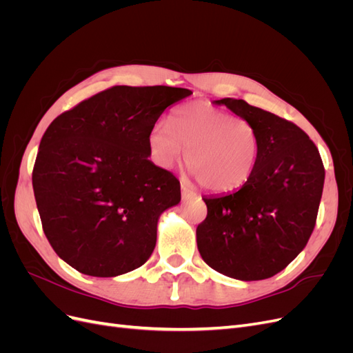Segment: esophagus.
I'll list each match as a JSON object with an SVG mask.
<instances>
[{
    "label": "esophagus",
    "mask_w": 353,
    "mask_h": 353,
    "mask_svg": "<svg viewBox=\"0 0 353 353\" xmlns=\"http://www.w3.org/2000/svg\"><path fill=\"white\" fill-rule=\"evenodd\" d=\"M181 194H183V199H188V197H193V196H196V193L194 191H191L184 183L181 184Z\"/></svg>",
    "instance_id": "34e87169"
}]
</instances>
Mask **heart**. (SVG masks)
<instances>
[{
  "instance_id": "1",
  "label": "heart",
  "mask_w": 353,
  "mask_h": 353,
  "mask_svg": "<svg viewBox=\"0 0 353 353\" xmlns=\"http://www.w3.org/2000/svg\"><path fill=\"white\" fill-rule=\"evenodd\" d=\"M154 162L172 168L184 156L191 175L212 191L244 185L259 162L261 135L250 121L209 103H191L176 109L169 126L157 122L148 134Z\"/></svg>"
}]
</instances>
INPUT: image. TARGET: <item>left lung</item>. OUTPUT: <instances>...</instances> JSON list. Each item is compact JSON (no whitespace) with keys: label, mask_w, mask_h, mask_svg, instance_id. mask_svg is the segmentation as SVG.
<instances>
[{"label":"left lung","mask_w":353,"mask_h":353,"mask_svg":"<svg viewBox=\"0 0 353 353\" xmlns=\"http://www.w3.org/2000/svg\"><path fill=\"white\" fill-rule=\"evenodd\" d=\"M261 135L259 162L239 191L203 199L197 248L210 268L243 281L271 279L303 250L315 228L325 169L316 145L293 122L222 99Z\"/></svg>","instance_id":"left-lung-1"}]
</instances>
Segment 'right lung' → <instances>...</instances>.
Returning a JSON list of instances; mask_svg holds the SVG:
<instances>
[{"label":"right lung","instance_id":"1","mask_svg":"<svg viewBox=\"0 0 353 353\" xmlns=\"http://www.w3.org/2000/svg\"><path fill=\"white\" fill-rule=\"evenodd\" d=\"M190 90L116 87L57 116L32 170L51 248L77 271L126 274L150 258L160 213L181 200L179 181L148 160V134Z\"/></svg>","mask_w":353,"mask_h":353}]
</instances>
